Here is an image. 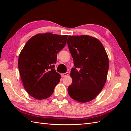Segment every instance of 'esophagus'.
<instances>
[{"label": "esophagus", "mask_w": 131, "mask_h": 131, "mask_svg": "<svg viewBox=\"0 0 131 131\" xmlns=\"http://www.w3.org/2000/svg\"><path fill=\"white\" fill-rule=\"evenodd\" d=\"M68 72H67V73H63V74H61V77H67V76H68Z\"/></svg>", "instance_id": "1"}]
</instances>
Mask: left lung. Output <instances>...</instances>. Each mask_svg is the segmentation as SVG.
Instances as JSON below:
<instances>
[{"label":"left lung","instance_id":"1","mask_svg":"<svg viewBox=\"0 0 131 131\" xmlns=\"http://www.w3.org/2000/svg\"><path fill=\"white\" fill-rule=\"evenodd\" d=\"M67 43L74 66L70 74L73 82L68 93L78 102H90L98 96L105 84L108 56L101 42L88 35H69Z\"/></svg>","mask_w":131,"mask_h":131}]
</instances>
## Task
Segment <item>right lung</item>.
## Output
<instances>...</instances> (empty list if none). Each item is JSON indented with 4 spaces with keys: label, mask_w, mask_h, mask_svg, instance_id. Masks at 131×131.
I'll return each instance as SVG.
<instances>
[{
    "label": "right lung",
    "mask_w": 131,
    "mask_h": 131,
    "mask_svg": "<svg viewBox=\"0 0 131 131\" xmlns=\"http://www.w3.org/2000/svg\"><path fill=\"white\" fill-rule=\"evenodd\" d=\"M68 35L39 33L31 37L19 55L18 66L23 86L37 100L52 94L61 75L55 70L57 53L64 48Z\"/></svg>",
    "instance_id": "add662e5"
}]
</instances>
